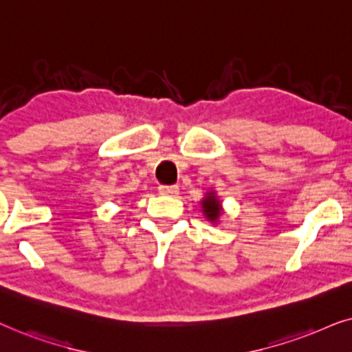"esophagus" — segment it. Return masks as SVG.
<instances>
[{"instance_id":"obj_1","label":"esophagus","mask_w":352,"mask_h":352,"mask_svg":"<svg viewBox=\"0 0 352 352\" xmlns=\"http://www.w3.org/2000/svg\"><path fill=\"white\" fill-rule=\"evenodd\" d=\"M159 193L166 195V196H175L179 193V186L177 185H161L159 186Z\"/></svg>"}]
</instances>
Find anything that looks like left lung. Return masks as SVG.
<instances>
[{
  "mask_svg": "<svg viewBox=\"0 0 352 352\" xmlns=\"http://www.w3.org/2000/svg\"><path fill=\"white\" fill-rule=\"evenodd\" d=\"M201 203V210H203V215L209 220L210 223H219L220 217L223 215V206L222 201L219 199L217 191L209 190L204 193V198L199 201Z\"/></svg>",
  "mask_w": 352,
  "mask_h": 352,
  "instance_id": "8db88e82",
  "label": "left lung"
}]
</instances>
